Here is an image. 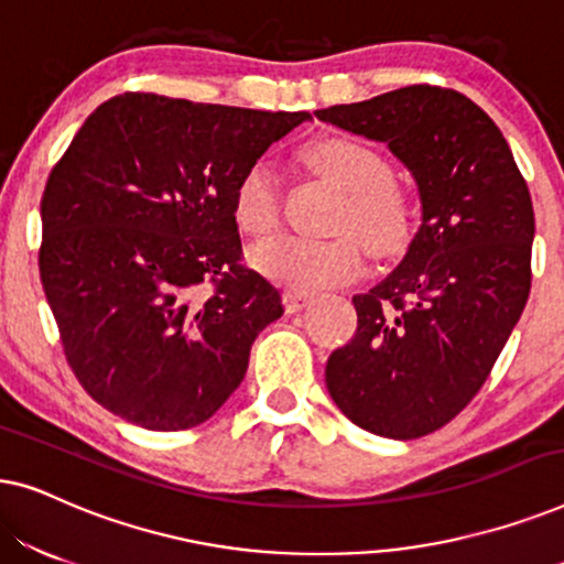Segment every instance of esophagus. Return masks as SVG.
<instances>
[{
    "label": "esophagus",
    "instance_id": "34e87169",
    "mask_svg": "<svg viewBox=\"0 0 564 564\" xmlns=\"http://www.w3.org/2000/svg\"><path fill=\"white\" fill-rule=\"evenodd\" d=\"M307 303H311V295H307V292H295V290L284 292V311L288 313H300Z\"/></svg>",
    "mask_w": 564,
    "mask_h": 564
}]
</instances>
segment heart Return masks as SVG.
Instances as JSON below:
<instances>
[{"mask_svg":"<svg viewBox=\"0 0 564 564\" xmlns=\"http://www.w3.org/2000/svg\"><path fill=\"white\" fill-rule=\"evenodd\" d=\"M305 161L344 192L334 230L338 236H276L251 251V264L295 292L351 282L365 272V246L380 257L403 251L415 228V203L395 182V166L380 149L351 135H323L305 149ZM234 218L246 236L264 238L280 226V180L267 159L251 161L234 187Z\"/></svg>","mask_w":564,"mask_h":564,"instance_id":"obj_1","label":"heart"}]
</instances>
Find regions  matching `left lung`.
<instances>
[{
  "mask_svg": "<svg viewBox=\"0 0 564 564\" xmlns=\"http://www.w3.org/2000/svg\"><path fill=\"white\" fill-rule=\"evenodd\" d=\"M315 115L388 143L423 205L400 267L351 297L357 334L328 357L326 388L359 429L426 436L477 395L529 300L527 180L496 122L454 89L413 84Z\"/></svg>",
  "mask_w": 564,
  "mask_h": 564,
  "instance_id": "1",
  "label": "left lung"
}]
</instances>
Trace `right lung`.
Listing matches in <instances>:
<instances>
[{
    "label": "right lung",
    "instance_id": "obj_1",
    "mask_svg": "<svg viewBox=\"0 0 564 564\" xmlns=\"http://www.w3.org/2000/svg\"><path fill=\"white\" fill-rule=\"evenodd\" d=\"M311 118L126 91L89 115L41 199L37 269L64 357L135 426H199L284 313L243 264L234 187Z\"/></svg>",
    "mask_w": 564,
    "mask_h": 564
}]
</instances>
